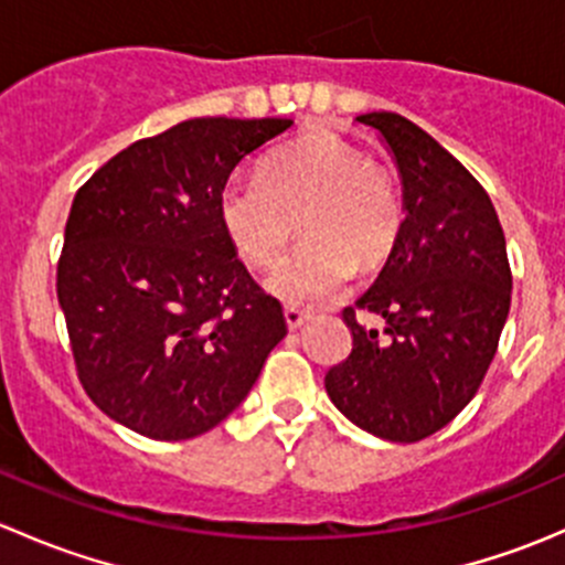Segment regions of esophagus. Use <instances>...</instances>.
<instances>
[{
  "label": "esophagus",
  "mask_w": 565,
  "mask_h": 565,
  "mask_svg": "<svg viewBox=\"0 0 565 565\" xmlns=\"http://www.w3.org/2000/svg\"><path fill=\"white\" fill-rule=\"evenodd\" d=\"M284 319H287V328H289V330H298L300 324L309 322L311 311L298 309V306H287V309H284Z\"/></svg>",
  "instance_id": "esophagus-1"
}]
</instances>
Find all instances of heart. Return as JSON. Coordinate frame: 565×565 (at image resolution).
I'll use <instances>...</instances> for the list:
<instances>
[{"label": "heart", "mask_w": 565, "mask_h": 565, "mask_svg": "<svg viewBox=\"0 0 565 565\" xmlns=\"http://www.w3.org/2000/svg\"><path fill=\"white\" fill-rule=\"evenodd\" d=\"M300 218L306 241L267 276L265 289L289 306H315L352 278L377 270L396 248L402 202L391 174L333 134L278 147L256 180H230L218 221L250 267H270Z\"/></svg>", "instance_id": "1"}]
</instances>
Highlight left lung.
Instances as JSON below:
<instances>
[{"instance_id":"left-lung-1","label":"left lung","mask_w":565,"mask_h":565,"mask_svg":"<svg viewBox=\"0 0 565 565\" xmlns=\"http://www.w3.org/2000/svg\"><path fill=\"white\" fill-rule=\"evenodd\" d=\"M402 177L404 221L377 281L344 309L347 361L324 374L330 402L391 443H418L467 407L498 352L511 267L492 199L426 130L393 111L361 114ZM358 310L386 319L383 331Z\"/></svg>"}]
</instances>
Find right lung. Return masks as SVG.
I'll list each match as a JSON object with an SVG mask.
<instances>
[{"mask_svg":"<svg viewBox=\"0 0 565 565\" xmlns=\"http://www.w3.org/2000/svg\"><path fill=\"white\" fill-rule=\"evenodd\" d=\"M292 119L196 117L134 141L73 199L56 298L87 396L150 440L218 426L287 335L218 221L237 163Z\"/></svg>","mask_w":565,"mask_h":565,"instance_id":"1","label":"right lung"}]
</instances>
